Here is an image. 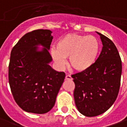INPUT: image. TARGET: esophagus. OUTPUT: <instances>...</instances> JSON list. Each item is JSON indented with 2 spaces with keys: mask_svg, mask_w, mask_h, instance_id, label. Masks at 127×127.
Masks as SVG:
<instances>
[{
  "mask_svg": "<svg viewBox=\"0 0 127 127\" xmlns=\"http://www.w3.org/2000/svg\"><path fill=\"white\" fill-rule=\"evenodd\" d=\"M65 80H72V77L70 75H65Z\"/></svg>",
  "mask_w": 127,
  "mask_h": 127,
  "instance_id": "esophagus-1",
  "label": "esophagus"
}]
</instances>
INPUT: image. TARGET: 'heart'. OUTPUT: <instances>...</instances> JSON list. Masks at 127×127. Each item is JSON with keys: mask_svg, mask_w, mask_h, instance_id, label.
I'll list each match as a JSON object with an SVG mask.
<instances>
[{"mask_svg": "<svg viewBox=\"0 0 127 127\" xmlns=\"http://www.w3.org/2000/svg\"><path fill=\"white\" fill-rule=\"evenodd\" d=\"M100 52V43L93 35L68 34L57 42L56 49L50 53L59 68L65 64V58H69L70 65L77 71H85L95 64Z\"/></svg>", "mask_w": 127, "mask_h": 127, "instance_id": "1", "label": "heart"}]
</instances>
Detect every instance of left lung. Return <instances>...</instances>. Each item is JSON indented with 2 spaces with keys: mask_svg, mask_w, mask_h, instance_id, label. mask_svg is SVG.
<instances>
[{
  "mask_svg": "<svg viewBox=\"0 0 127 127\" xmlns=\"http://www.w3.org/2000/svg\"><path fill=\"white\" fill-rule=\"evenodd\" d=\"M96 33L103 45L97 60L88 70L72 75L75 105L87 117L97 116L109 109L117 98L121 81L122 61L116 46Z\"/></svg>",
  "mask_w": 127,
  "mask_h": 127,
  "instance_id": "left-lung-1",
  "label": "left lung"
}]
</instances>
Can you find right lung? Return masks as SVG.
Listing matches in <instances>:
<instances>
[{"label": "right lung", "mask_w": 127, "mask_h": 127, "mask_svg": "<svg viewBox=\"0 0 127 127\" xmlns=\"http://www.w3.org/2000/svg\"><path fill=\"white\" fill-rule=\"evenodd\" d=\"M52 33L39 29L25 34L11 52L8 73L11 92L18 105L28 113L49 112L65 79L64 72L50 65Z\"/></svg>", "instance_id": "right-lung-1"}]
</instances>
